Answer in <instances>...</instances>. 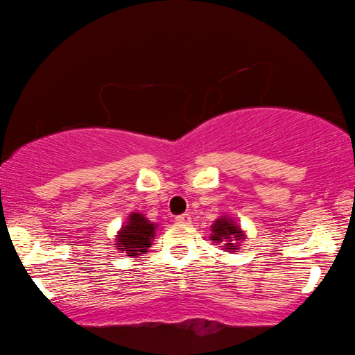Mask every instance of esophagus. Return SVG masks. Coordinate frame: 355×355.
<instances>
[{"instance_id": "esophagus-1", "label": "esophagus", "mask_w": 355, "mask_h": 355, "mask_svg": "<svg viewBox=\"0 0 355 355\" xmlns=\"http://www.w3.org/2000/svg\"><path fill=\"white\" fill-rule=\"evenodd\" d=\"M176 223H178V225L186 226V225H189V223H191V216H189V215H179V216H176Z\"/></svg>"}]
</instances>
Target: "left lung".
Instances as JSON below:
<instances>
[{
    "label": "left lung",
    "instance_id": "1",
    "mask_svg": "<svg viewBox=\"0 0 355 355\" xmlns=\"http://www.w3.org/2000/svg\"><path fill=\"white\" fill-rule=\"evenodd\" d=\"M211 227H213V232H215L213 236L216 237L215 241L227 239L226 249H230V250H234L237 247V241H241L242 237H244V234H242V231L239 230V227L227 221L226 218H220V220H218Z\"/></svg>",
    "mask_w": 355,
    "mask_h": 355
}]
</instances>
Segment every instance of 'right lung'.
<instances>
[{"label": "right lung", "instance_id": "add662e5", "mask_svg": "<svg viewBox=\"0 0 355 355\" xmlns=\"http://www.w3.org/2000/svg\"><path fill=\"white\" fill-rule=\"evenodd\" d=\"M155 226L144 215L132 213L129 218V225L121 230L118 236V244L121 250L134 257L147 252V247L152 244Z\"/></svg>", "mask_w": 355, "mask_h": 355}]
</instances>
